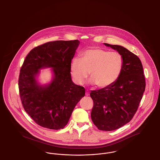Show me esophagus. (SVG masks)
I'll return each instance as SVG.
<instances>
[{
    "instance_id": "esophagus-1",
    "label": "esophagus",
    "mask_w": 160,
    "mask_h": 160,
    "mask_svg": "<svg viewBox=\"0 0 160 160\" xmlns=\"http://www.w3.org/2000/svg\"><path fill=\"white\" fill-rule=\"evenodd\" d=\"M85 95H86V96H89V91L88 90H86V91Z\"/></svg>"
}]
</instances>
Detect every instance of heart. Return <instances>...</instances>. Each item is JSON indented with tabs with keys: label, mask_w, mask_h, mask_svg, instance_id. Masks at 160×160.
Instances as JSON below:
<instances>
[{
	"label": "heart",
	"mask_w": 160,
	"mask_h": 160,
	"mask_svg": "<svg viewBox=\"0 0 160 160\" xmlns=\"http://www.w3.org/2000/svg\"><path fill=\"white\" fill-rule=\"evenodd\" d=\"M123 67V58L120 53L97 47L84 50L80 59H72L70 72L75 83L82 84L89 72L91 83L106 88L118 79Z\"/></svg>",
	"instance_id": "obj_1"
}]
</instances>
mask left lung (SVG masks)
Wrapping results in <instances>:
<instances>
[{"label":"left lung","instance_id":"8db88e82","mask_svg":"<svg viewBox=\"0 0 160 160\" xmlns=\"http://www.w3.org/2000/svg\"><path fill=\"white\" fill-rule=\"evenodd\" d=\"M116 50L123 58V67L118 79L111 86L91 91L93 102L92 121L102 131L118 129L132 119L145 90L146 82L141 61L136 54L118 45L104 43Z\"/></svg>","mask_w":160,"mask_h":160}]
</instances>
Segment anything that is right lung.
Instances as JSON below:
<instances>
[{"instance_id":"add662e5","label":"right lung","mask_w":160,"mask_h":160,"mask_svg":"<svg viewBox=\"0 0 160 160\" xmlns=\"http://www.w3.org/2000/svg\"><path fill=\"white\" fill-rule=\"evenodd\" d=\"M78 40L55 41L37 46L26 56L18 78L19 94L23 108L33 121L42 127L63 129L68 123L85 89L72 82L70 64ZM53 68V81L39 86L35 76L39 69Z\"/></svg>"}]
</instances>
